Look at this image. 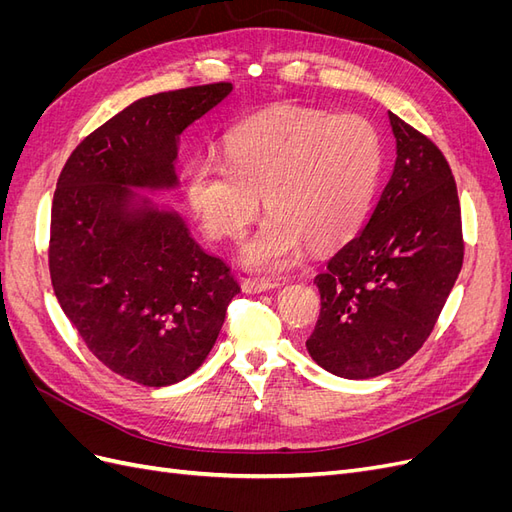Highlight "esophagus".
I'll use <instances>...</instances> for the list:
<instances>
[{
  "label": "esophagus",
  "instance_id": "1",
  "mask_svg": "<svg viewBox=\"0 0 512 512\" xmlns=\"http://www.w3.org/2000/svg\"><path fill=\"white\" fill-rule=\"evenodd\" d=\"M277 286H280V282H275V280H252V277H250V280L241 282V288H243L245 294H260V292L273 290Z\"/></svg>",
  "mask_w": 512,
  "mask_h": 512
}]
</instances>
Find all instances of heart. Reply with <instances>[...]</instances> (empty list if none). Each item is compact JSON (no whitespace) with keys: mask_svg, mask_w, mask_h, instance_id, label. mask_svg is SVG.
<instances>
[{"mask_svg":"<svg viewBox=\"0 0 512 512\" xmlns=\"http://www.w3.org/2000/svg\"><path fill=\"white\" fill-rule=\"evenodd\" d=\"M226 162L196 158L185 194L211 239H239L260 209L269 215L241 247L252 271L294 262L305 241L331 247L352 235L378 188L384 145L361 115L282 108L232 130Z\"/></svg>","mask_w":512,"mask_h":512,"instance_id":"obj_1","label":"heart"}]
</instances>
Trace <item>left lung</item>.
I'll return each mask as SVG.
<instances>
[{
    "label": "left lung",
    "mask_w": 512,
    "mask_h": 512,
    "mask_svg": "<svg viewBox=\"0 0 512 512\" xmlns=\"http://www.w3.org/2000/svg\"><path fill=\"white\" fill-rule=\"evenodd\" d=\"M393 175L359 235L316 275L312 359L348 380L404 365L431 335L463 265L457 185L442 151L389 113Z\"/></svg>",
    "instance_id": "obj_1"
}]
</instances>
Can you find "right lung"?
Segmentation results:
<instances>
[{
	"label": "right lung",
	"instance_id": "1",
	"mask_svg": "<svg viewBox=\"0 0 512 512\" xmlns=\"http://www.w3.org/2000/svg\"><path fill=\"white\" fill-rule=\"evenodd\" d=\"M232 91L211 83L136 100L72 151L51 209L55 297L89 352L121 378L168 386L203 365L241 292L177 211L134 190H173L181 132Z\"/></svg>",
	"mask_w": 512,
	"mask_h": 512
}]
</instances>
